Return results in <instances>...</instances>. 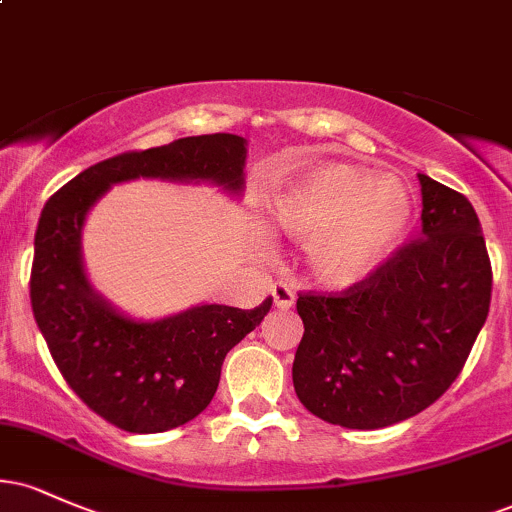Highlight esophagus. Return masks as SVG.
I'll return each instance as SVG.
<instances>
[{
	"mask_svg": "<svg viewBox=\"0 0 512 512\" xmlns=\"http://www.w3.org/2000/svg\"><path fill=\"white\" fill-rule=\"evenodd\" d=\"M272 296H274L276 308L289 310L293 301H296V289H293L289 281H276L274 289H272Z\"/></svg>",
	"mask_w": 512,
	"mask_h": 512,
	"instance_id": "1",
	"label": "esophagus"
}]
</instances>
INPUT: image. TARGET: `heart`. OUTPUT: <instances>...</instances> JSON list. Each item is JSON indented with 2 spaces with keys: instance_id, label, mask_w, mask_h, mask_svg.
Returning a JSON list of instances; mask_svg holds the SVG:
<instances>
[{
  "instance_id": "obj_1",
  "label": "heart",
  "mask_w": 512,
  "mask_h": 512,
  "mask_svg": "<svg viewBox=\"0 0 512 512\" xmlns=\"http://www.w3.org/2000/svg\"><path fill=\"white\" fill-rule=\"evenodd\" d=\"M272 219L305 243L320 284L344 289L390 260L411 221V199L392 178H370L351 163H317L274 199Z\"/></svg>"
}]
</instances>
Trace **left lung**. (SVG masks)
Masks as SVG:
<instances>
[{"mask_svg": "<svg viewBox=\"0 0 512 512\" xmlns=\"http://www.w3.org/2000/svg\"><path fill=\"white\" fill-rule=\"evenodd\" d=\"M421 236L339 293H298L293 387L310 414L358 431L431 407L467 363L491 303V260L469 199L428 175Z\"/></svg>", "mask_w": 512, "mask_h": 512, "instance_id": "obj_1", "label": "left lung"}]
</instances>
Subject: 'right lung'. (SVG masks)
Returning <instances> with one entry per match:
<instances>
[{
    "label": "right lung",
    "mask_w": 512,
    "mask_h": 512,
    "mask_svg": "<svg viewBox=\"0 0 512 512\" xmlns=\"http://www.w3.org/2000/svg\"><path fill=\"white\" fill-rule=\"evenodd\" d=\"M245 139L202 134L105 158L48 199L35 231L31 305L62 378L88 409L127 433H163L209 407L228 351L272 308L197 305L137 322L103 301L81 262L88 209L115 182L134 178L209 180L243 190Z\"/></svg>",
    "instance_id": "add662e5"
}]
</instances>
